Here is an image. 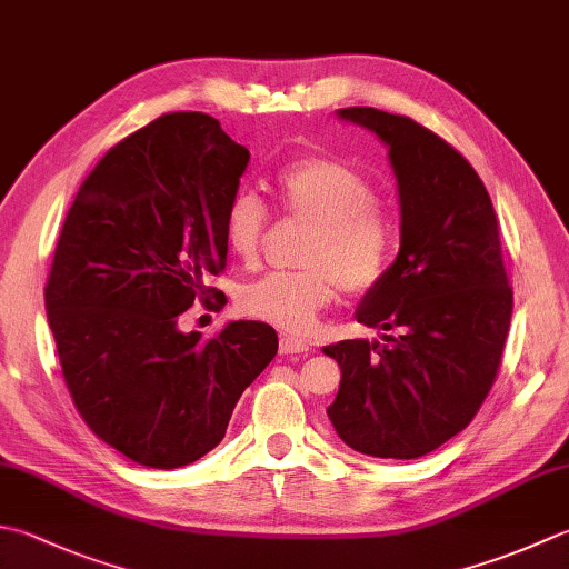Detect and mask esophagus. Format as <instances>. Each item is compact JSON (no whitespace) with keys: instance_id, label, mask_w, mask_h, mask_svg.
<instances>
[{"instance_id":"1","label":"esophagus","mask_w":569,"mask_h":569,"mask_svg":"<svg viewBox=\"0 0 569 569\" xmlns=\"http://www.w3.org/2000/svg\"><path fill=\"white\" fill-rule=\"evenodd\" d=\"M278 348H281V355H286V358H293V355H306L310 350V345L300 338L283 336L281 342H278Z\"/></svg>"}]
</instances>
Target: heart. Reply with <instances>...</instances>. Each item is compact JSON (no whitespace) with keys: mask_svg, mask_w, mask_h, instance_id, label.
<instances>
[{"mask_svg":"<svg viewBox=\"0 0 569 569\" xmlns=\"http://www.w3.org/2000/svg\"><path fill=\"white\" fill-rule=\"evenodd\" d=\"M278 209L286 219L308 224L300 251L306 269L261 278L241 293L249 316L303 336L318 313L332 303L338 286L345 293H370L382 283L395 256V217L372 182L348 162L308 154L288 162L273 180ZM269 233V211L251 192H239L224 214L231 253L253 269Z\"/></svg>","mask_w":569,"mask_h":569,"instance_id":"b5f03b06","label":"heart"}]
</instances>
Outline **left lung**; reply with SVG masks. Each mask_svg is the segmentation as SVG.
<instances>
[{"instance_id": "obj_1", "label": "left lung", "mask_w": 569, "mask_h": 569, "mask_svg": "<svg viewBox=\"0 0 569 569\" xmlns=\"http://www.w3.org/2000/svg\"><path fill=\"white\" fill-rule=\"evenodd\" d=\"M340 116L389 144L402 247L358 310L389 330L382 342L322 348L342 370L328 417L355 451L419 459L471 425L498 377L513 316L500 227L481 177L437 132L365 106Z\"/></svg>"}]
</instances>
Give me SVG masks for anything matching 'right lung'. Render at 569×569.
Instances as JSON below:
<instances>
[{"instance_id":"obj_1","label":"right lung","mask_w":569,"mask_h":569,"mask_svg":"<svg viewBox=\"0 0 569 569\" xmlns=\"http://www.w3.org/2000/svg\"><path fill=\"white\" fill-rule=\"evenodd\" d=\"M247 164L219 120L164 113L103 154L56 241L43 296L73 407L100 441L150 469L214 449L278 352L259 320L207 340L177 328L194 300L227 303L207 278L227 269L224 214Z\"/></svg>"}]
</instances>
